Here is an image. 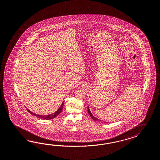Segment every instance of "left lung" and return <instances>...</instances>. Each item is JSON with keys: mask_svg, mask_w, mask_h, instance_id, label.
I'll use <instances>...</instances> for the list:
<instances>
[{"mask_svg": "<svg viewBox=\"0 0 160 160\" xmlns=\"http://www.w3.org/2000/svg\"><path fill=\"white\" fill-rule=\"evenodd\" d=\"M87 109H88V113H89V114H90V116H91V117L94 120H95V121H99V119H98L97 118V117H94V116L92 114V113H91V111H90V109H89V107L88 106V108H87Z\"/></svg>", "mask_w": 160, "mask_h": 160, "instance_id": "8db88e82", "label": "left lung"}]
</instances>
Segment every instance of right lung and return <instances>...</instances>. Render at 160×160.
Wrapping results in <instances>:
<instances>
[{
	"instance_id": "obj_1",
	"label": "right lung",
	"mask_w": 160,
	"mask_h": 160,
	"mask_svg": "<svg viewBox=\"0 0 160 160\" xmlns=\"http://www.w3.org/2000/svg\"><path fill=\"white\" fill-rule=\"evenodd\" d=\"M63 105H64V102H63L62 103V105L60 106L59 108L55 113H52V114H48V115H45V116H42V115L37 114L32 112L29 110H28V109H27V110L28 112L29 113H31V114H33V116H35L36 117L42 118V119H44V120H51V119H52V118H55L58 115L59 113H61V112L62 110Z\"/></svg>"
}]
</instances>
